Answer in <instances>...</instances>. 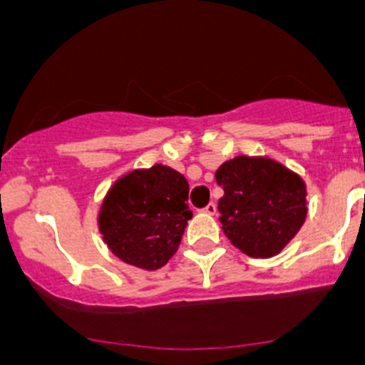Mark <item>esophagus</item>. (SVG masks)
I'll return each mask as SVG.
<instances>
[{
	"mask_svg": "<svg viewBox=\"0 0 365 365\" xmlns=\"http://www.w3.org/2000/svg\"><path fill=\"white\" fill-rule=\"evenodd\" d=\"M216 210H217L216 203H209V205H207L205 209H203V212H205V214H210V216H214V214H216Z\"/></svg>",
	"mask_w": 365,
	"mask_h": 365,
	"instance_id": "34e87169",
	"label": "esophagus"
}]
</instances>
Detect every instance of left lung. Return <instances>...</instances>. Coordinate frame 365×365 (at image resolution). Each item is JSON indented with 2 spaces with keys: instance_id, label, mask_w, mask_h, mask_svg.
<instances>
[{
  "instance_id": "1",
  "label": "left lung",
  "mask_w": 365,
  "mask_h": 365,
  "mask_svg": "<svg viewBox=\"0 0 365 365\" xmlns=\"http://www.w3.org/2000/svg\"><path fill=\"white\" fill-rule=\"evenodd\" d=\"M216 182L225 190L217 202L225 236L250 257L277 255L304 225L306 182L270 156H234L221 163Z\"/></svg>"
}]
</instances>
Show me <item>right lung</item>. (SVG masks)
I'll list each match as a JSON object with an SVG mask.
<instances>
[{
  "label": "right lung",
  "instance_id": "add662e5",
  "mask_svg": "<svg viewBox=\"0 0 365 365\" xmlns=\"http://www.w3.org/2000/svg\"><path fill=\"white\" fill-rule=\"evenodd\" d=\"M187 200L189 182L173 167L131 169L115 180L98 207L102 241L124 263L158 270L176 254L192 217Z\"/></svg>",
  "mask_w": 365,
  "mask_h": 365
}]
</instances>
